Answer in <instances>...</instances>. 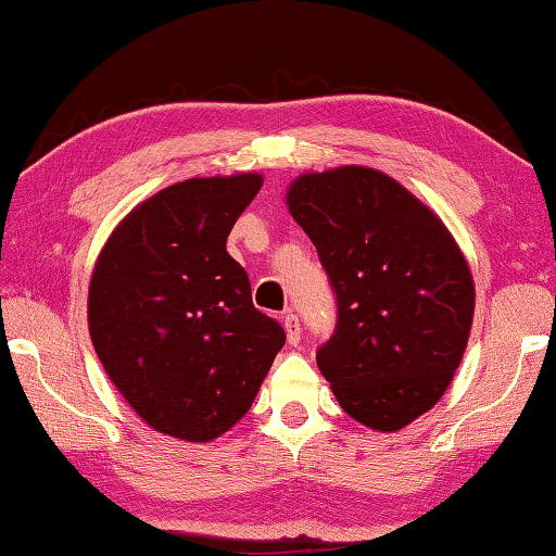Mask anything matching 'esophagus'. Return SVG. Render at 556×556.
Wrapping results in <instances>:
<instances>
[{
  "label": "esophagus",
  "mask_w": 556,
  "mask_h": 556,
  "mask_svg": "<svg viewBox=\"0 0 556 556\" xmlns=\"http://www.w3.org/2000/svg\"><path fill=\"white\" fill-rule=\"evenodd\" d=\"M281 321H285V331H287V341L291 345H299L301 341V324H299V316L294 312H287L281 316Z\"/></svg>",
  "instance_id": "obj_1"
}]
</instances>
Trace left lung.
<instances>
[{
  "label": "left lung",
  "instance_id": "left-lung-1",
  "mask_svg": "<svg viewBox=\"0 0 556 556\" xmlns=\"http://www.w3.org/2000/svg\"><path fill=\"white\" fill-rule=\"evenodd\" d=\"M336 296L316 363L361 425L397 431L434 407L464 357L473 279L425 203L375 168L296 178L287 195Z\"/></svg>",
  "mask_w": 556,
  "mask_h": 556
}]
</instances>
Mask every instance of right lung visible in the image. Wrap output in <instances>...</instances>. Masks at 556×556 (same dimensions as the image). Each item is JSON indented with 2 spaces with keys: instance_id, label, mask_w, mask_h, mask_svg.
I'll return each mask as SVG.
<instances>
[{
  "instance_id": "1",
  "label": "right lung",
  "mask_w": 556,
  "mask_h": 556,
  "mask_svg": "<svg viewBox=\"0 0 556 556\" xmlns=\"http://www.w3.org/2000/svg\"><path fill=\"white\" fill-rule=\"evenodd\" d=\"M262 176L188 178L137 205L92 271L88 324L102 368L162 434L211 441L244 417L287 341L252 304L225 240Z\"/></svg>"
}]
</instances>
